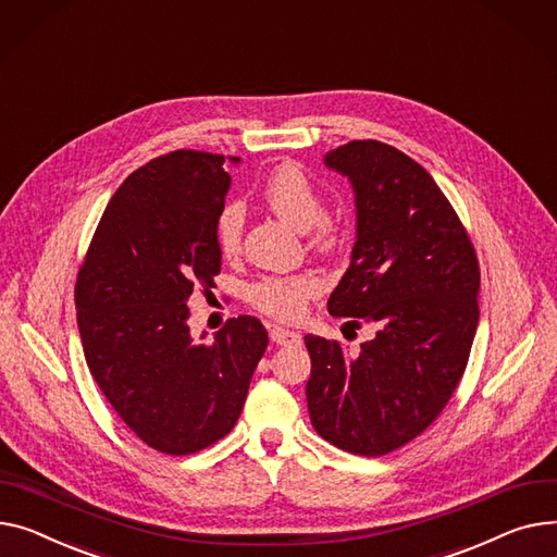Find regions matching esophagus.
<instances>
[{"label": "esophagus", "instance_id": "1", "mask_svg": "<svg viewBox=\"0 0 557 557\" xmlns=\"http://www.w3.org/2000/svg\"><path fill=\"white\" fill-rule=\"evenodd\" d=\"M271 341L275 345H282V347H293V345H300L302 343V336H300V333L284 329V326H273L271 329Z\"/></svg>", "mask_w": 557, "mask_h": 557}]
</instances>
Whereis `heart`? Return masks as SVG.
<instances>
[{
	"label": "heart",
	"instance_id": "heart-1",
	"mask_svg": "<svg viewBox=\"0 0 557 557\" xmlns=\"http://www.w3.org/2000/svg\"><path fill=\"white\" fill-rule=\"evenodd\" d=\"M264 203L286 224L311 233V246L329 252L341 244V224L322 210V195L309 174L295 163H280L269 172L262 188ZM246 210L239 201H228L214 219V242L224 257H235L242 248ZM320 280L309 273L267 275L248 286V302L275 320L295 322L307 311L309 300L320 293Z\"/></svg>",
	"mask_w": 557,
	"mask_h": 557
}]
</instances>
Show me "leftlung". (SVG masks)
I'll return each mask as SVG.
<instances>
[{"instance_id": "1", "label": "left lung", "mask_w": 557, "mask_h": 557, "mask_svg": "<svg viewBox=\"0 0 557 557\" xmlns=\"http://www.w3.org/2000/svg\"><path fill=\"white\" fill-rule=\"evenodd\" d=\"M324 165L356 195L351 264L326 309L376 333L351 354L305 336L309 414L336 448L381 457L432 425L457 389L479 322V262L446 195L396 147L351 140Z\"/></svg>"}]
</instances>
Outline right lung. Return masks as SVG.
<instances>
[{
	"label": "right lung",
	"instance_id": "right-lung-1",
	"mask_svg": "<svg viewBox=\"0 0 557 557\" xmlns=\"http://www.w3.org/2000/svg\"><path fill=\"white\" fill-rule=\"evenodd\" d=\"M237 163L239 159H231ZM221 154L176 150L132 172L107 203L76 280L89 372L125 425L165 455H193L237 423L264 324L239 315L195 341L190 295L214 286V219L231 188Z\"/></svg>",
	"mask_w": 557,
	"mask_h": 557
}]
</instances>
